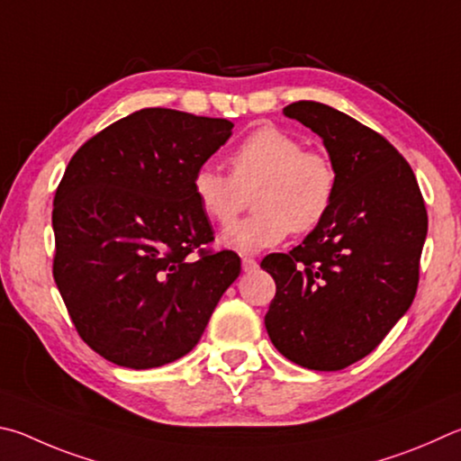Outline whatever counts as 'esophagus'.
I'll return each mask as SVG.
<instances>
[{
    "instance_id": "34e87169",
    "label": "esophagus",
    "mask_w": 461,
    "mask_h": 461,
    "mask_svg": "<svg viewBox=\"0 0 461 461\" xmlns=\"http://www.w3.org/2000/svg\"><path fill=\"white\" fill-rule=\"evenodd\" d=\"M257 267H259V263H257L253 257H243V271L245 273H253Z\"/></svg>"
}]
</instances>
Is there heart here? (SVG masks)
Segmentation results:
<instances>
[{
	"label": "heart",
	"instance_id": "1",
	"mask_svg": "<svg viewBox=\"0 0 461 461\" xmlns=\"http://www.w3.org/2000/svg\"><path fill=\"white\" fill-rule=\"evenodd\" d=\"M229 174L200 166L192 194L210 221L230 224L249 206L255 212L224 230L222 243L255 253L289 232L308 235L326 221L338 194V167L321 149H308L295 135L259 127L229 153Z\"/></svg>",
	"mask_w": 461,
	"mask_h": 461
}]
</instances>
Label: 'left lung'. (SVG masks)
<instances>
[{
    "instance_id": "obj_1",
    "label": "left lung",
    "mask_w": 461,
    "mask_h": 461,
    "mask_svg": "<svg viewBox=\"0 0 461 461\" xmlns=\"http://www.w3.org/2000/svg\"><path fill=\"white\" fill-rule=\"evenodd\" d=\"M284 115L324 140L338 194L324 222L261 267L276 279L265 328L310 370H342L373 352L413 303L427 210L407 159L381 133L316 101Z\"/></svg>"
}]
</instances>
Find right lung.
<instances>
[{"label":"right lung","instance_id":"1","mask_svg":"<svg viewBox=\"0 0 461 461\" xmlns=\"http://www.w3.org/2000/svg\"><path fill=\"white\" fill-rule=\"evenodd\" d=\"M226 119L141 109L91 137L56 188L52 276L78 336L113 365L143 370L198 344L239 277L192 176L230 137Z\"/></svg>","mask_w":461,"mask_h":461}]
</instances>
